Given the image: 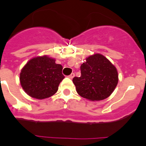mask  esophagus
Masks as SVG:
<instances>
[{
    "label": "esophagus",
    "mask_w": 146,
    "mask_h": 146,
    "mask_svg": "<svg viewBox=\"0 0 146 146\" xmlns=\"http://www.w3.org/2000/svg\"><path fill=\"white\" fill-rule=\"evenodd\" d=\"M68 77H69V78H70V79H72V78H73V77H74V73H72V74H71L70 75L68 76Z\"/></svg>",
    "instance_id": "1"
}]
</instances>
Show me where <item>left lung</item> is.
I'll list each match as a JSON object with an SVG mask.
<instances>
[{
  "instance_id": "1",
  "label": "left lung",
  "mask_w": 146,
  "mask_h": 146,
  "mask_svg": "<svg viewBox=\"0 0 146 146\" xmlns=\"http://www.w3.org/2000/svg\"><path fill=\"white\" fill-rule=\"evenodd\" d=\"M86 60L80 66V77L72 80L77 94L93 102L107 99L118 85L117 69L102 54L90 55Z\"/></svg>"
}]
</instances>
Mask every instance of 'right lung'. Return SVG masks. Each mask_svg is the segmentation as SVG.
Masks as SVG:
<instances>
[{
	"mask_svg": "<svg viewBox=\"0 0 146 146\" xmlns=\"http://www.w3.org/2000/svg\"><path fill=\"white\" fill-rule=\"evenodd\" d=\"M63 66L48 55L36 56L26 63L20 74L22 88L31 97L44 99L53 96L64 78Z\"/></svg>",
	"mask_w": 146,
	"mask_h": 146,
	"instance_id": "1",
	"label": "right lung"
}]
</instances>
